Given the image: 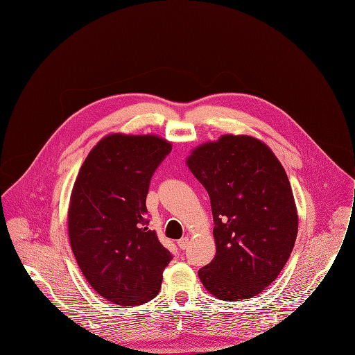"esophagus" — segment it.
<instances>
[{
  "label": "esophagus",
  "mask_w": 355,
  "mask_h": 355,
  "mask_svg": "<svg viewBox=\"0 0 355 355\" xmlns=\"http://www.w3.org/2000/svg\"><path fill=\"white\" fill-rule=\"evenodd\" d=\"M178 245H179V248H180V250H186V248H187V245H189V237H183V239H180V240L178 241Z\"/></svg>",
  "instance_id": "obj_1"
}]
</instances>
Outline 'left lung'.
Returning a JSON list of instances; mask_svg holds the SVG:
<instances>
[{
	"label": "left lung",
	"mask_w": 355,
	"mask_h": 355,
	"mask_svg": "<svg viewBox=\"0 0 355 355\" xmlns=\"http://www.w3.org/2000/svg\"><path fill=\"white\" fill-rule=\"evenodd\" d=\"M205 187L214 216L216 254L198 270L204 287L223 301L259 294L286 265L298 215L284 168L261 140L223 135L186 161Z\"/></svg>",
	"instance_id": "8db88e82"
}]
</instances>
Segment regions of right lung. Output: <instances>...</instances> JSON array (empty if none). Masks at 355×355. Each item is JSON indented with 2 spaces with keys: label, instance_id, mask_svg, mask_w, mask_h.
Segmentation results:
<instances>
[{
  "label": "right lung",
  "instance_id": "obj_1",
  "mask_svg": "<svg viewBox=\"0 0 355 355\" xmlns=\"http://www.w3.org/2000/svg\"><path fill=\"white\" fill-rule=\"evenodd\" d=\"M172 144L154 135L112 133L85 159L71 194L68 233L89 284L105 300L135 306L153 300L172 254L147 227L146 198Z\"/></svg>",
  "mask_w": 355,
  "mask_h": 355
}]
</instances>
